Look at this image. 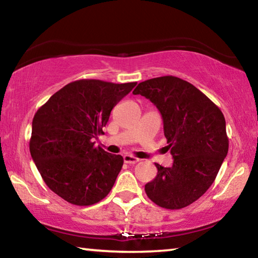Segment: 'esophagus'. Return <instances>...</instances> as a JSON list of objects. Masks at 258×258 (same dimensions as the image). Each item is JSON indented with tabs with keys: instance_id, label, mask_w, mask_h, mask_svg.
I'll return each mask as SVG.
<instances>
[{
	"instance_id": "obj_1",
	"label": "esophagus",
	"mask_w": 258,
	"mask_h": 258,
	"mask_svg": "<svg viewBox=\"0 0 258 258\" xmlns=\"http://www.w3.org/2000/svg\"><path fill=\"white\" fill-rule=\"evenodd\" d=\"M140 159L139 158H137V157H133V156H130V155H125L124 156V163H126V164H137L138 161H139Z\"/></svg>"
}]
</instances>
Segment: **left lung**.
Returning <instances> with one entry per match:
<instances>
[{"mask_svg": "<svg viewBox=\"0 0 258 258\" xmlns=\"http://www.w3.org/2000/svg\"><path fill=\"white\" fill-rule=\"evenodd\" d=\"M133 94L158 108L174 158L171 167L155 164L157 176L145 186L148 198L166 209L189 206L213 184L228 155L223 112L197 87L171 75L139 83Z\"/></svg>", "mask_w": 258, "mask_h": 258, "instance_id": "8db88e82", "label": "left lung"}]
</instances>
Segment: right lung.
Here are the masks:
<instances>
[{"instance_id": "1", "label": "right lung", "mask_w": 258, "mask_h": 258, "mask_svg": "<svg viewBox=\"0 0 258 258\" xmlns=\"http://www.w3.org/2000/svg\"><path fill=\"white\" fill-rule=\"evenodd\" d=\"M137 82L80 80L55 92L35 113L29 150L43 181L66 202L90 206L110 192L124 159L93 139L104 134L112 108Z\"/></svg>"}]
</instances>
